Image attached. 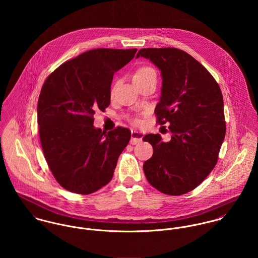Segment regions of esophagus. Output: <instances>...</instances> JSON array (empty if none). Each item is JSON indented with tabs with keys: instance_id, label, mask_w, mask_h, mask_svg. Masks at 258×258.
<instances>
[{
	"instance_id": "obj_1",
	"label": "esophagus",
	"mask_w": 258,
	"mask_h": 258,
	"mask_svg": "<svg viewBox=\"0 0 258 258\" xmlns=\"http://www.w3.org/2000/svg\"><path fill=\"white\" fill-rule=\"evenodd\" d=\"M131 136L132 137H131V140H130V144L136 145V144H139L140 142H142V138H143L144 134L142 132L132 130L131 131Z\"/></svg>"
}]
</instances>
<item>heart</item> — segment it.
<instances>
[{
    "label": "heart",
    "instance_id": "1",
    "mask_svg": "<svg viewBox=\"0 0 258 258\" xmlns=\"http://www.w3.org/2000/svg\"><path fill=\"white\" fill-rule=\"evenodd\" d=\"M150 75H156L155 71H154L152 68H150V67H141V68H139V69L135 72L134 76H133V79H136V78H143V77H147V76H150ZM112 91H113V90H112ZM132 122H133L134 124H139V123H140L139 119H137V118H133V119H132Z\"/></svg>",
    "mask_w": 258,
    "mask_h": 258
}]
</instances>
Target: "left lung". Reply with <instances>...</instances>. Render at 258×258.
Segmentation results:
<instances>
[{
  "label": "left lung",
  "mask_w": 258,
  "mask_h": 258,
  "mask_svg": "<svg viewBox=\"0 0 258 258\" xmlns=\"http://www.w3.org/2000/svg\"><path fill=\"white\" fill-rule=\"evenodd\" d=\"M150 59L162 74V93L155 114L169 123L171 141L148 134L153 156L143 165L148 182L163 194L192 190L213 171L225 135L221 88L206 68L175 47L142 48L136 57Z\"/></svg>",
  "instance_id": "left-lung-1"
}]
</instances>
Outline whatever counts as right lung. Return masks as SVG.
Returning a JSON list of instances; mask_svg holds the SVG:
<instances>
[{
  "mask_svg": "<svg viewBox=\"0 0 258 258\" xmlns=\"http://www.w3.org/2000/svg\"><path fill=\"white\" fill-rule=\"evenodd\" d=\"M137 48H96L59 66L45 79L37 101V123L44 158L66 189L80 195L108 184L131 132L117 127L108 133L93 126L95 110L110 104L114 73Z\"/></svg>",
  "mask_w": 258,
  "mask_h": 258,
  "instance_id": "right-lung-1",
  "label": "right lung"
}]
</instances>
